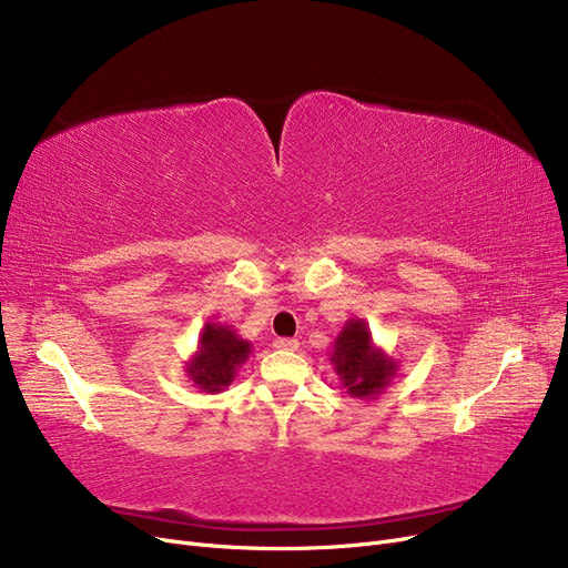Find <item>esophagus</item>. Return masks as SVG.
<instances>
[{
	"label": "esophagus",
	"mask_w": 568,
	"mask_h": 568,
	"mask_svg": "<svg viewBox=\"0 0 568 568\" xmlns=\"http://www.w3.org/2000/svg\"><path fill=\"white\" fill-rule=\"evenodd\" d=\"M274 348H278V351H297L300 348V341L297 338H276L274 341Z\"/></svg>",
	"instance_id": "1"
}]
</instances>
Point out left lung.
I'll list each match as a JSON object with an SVG mask.
<instances>
[{
    "label": "left lung",
    "instance_id": "left-lung-1",
    "mask_svg": "<svg viewBox=\"0 0 568 568\" xmlns=\"http://www.w3.org/2000/svg\"><path fill=\"white\" fill-rule=\"evenodd\" d=\"M336 374L343 385L348 387L353 397L366 399L378 394L394 374V362L387 359L381 351L374 348L372 334L366 332L362 320H351L345 329L338 334L334 345Z\"/></svg>",
    "mask_w": 568,
    "mask_h": 568
}]
</instances>
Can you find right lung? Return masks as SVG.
Instances as JSON below:
<instances>
[{
    "mask_svg": "<svg viewBox=\"0 0 568 568\" xmlns=\"http://www.w3.org/2000/svg\"><path fill=\"white\" fill-rule=\"evenodd\" d=\"M248 341H241L232 329L223 325L209 323L200 341V353H196L187 372L192 381L200 385V389L220 392L232 383L236 366L248 357Z\"/></svg>",
    "mask_w": 568,
    "mask_h": 568,
    "instance_id": "add662e5",
    "label": "right lung"
}]
</instances>
